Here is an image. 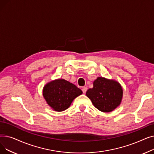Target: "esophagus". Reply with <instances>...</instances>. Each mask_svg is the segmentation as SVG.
Masks as SVG:
<instances>
[{
  "label": "esophagus",
  "mask_w": 154,
  "mask_h": 154,
  "mask_svg": "<svg viewBox=\"0 0 154 154\" xmlns=\"http://www.w3.org/2000/svg\"><path fill=\"white\" fill-rule=\"evenodd\" d=\"M87 88L86 87H82V92H83L84 94H85L86 92H87Z\"/></svg>",
  "instance_id": "1"
}]
</instances>
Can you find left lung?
<instances>
[{
	"label": "left lung",
	"mask_w": 154,
	"mask_h": 154,
	"mask_svg": "<svg viewBox=\"0 0 154 154\" xmlns=\"http://www.w3.org/2000/svg\"><path fill=\"white\" fill-rule=\"evenodd\" d=\"M93 88H89L86 95L98 110L110 112L118 107L123 97V89L115 80L98 77L93 82Z\"/></svg>",
	"instance_id": "obj_1"
}]
</instances>
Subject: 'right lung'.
<instances>
[{"instance_id": "obj_1", "label": "right lung", "mask_w": 154, "mask_h": 154, "mask_svg": "<svg viewBox=\"0 0 154 154\" xmlns=\"http://www.w3.org/2000/svg\"><path fill=\"white\" fill-rule=\"evenodd\" d=\"M82 91L74 84L63 79L47 82L43 88L42 94L47 103L52 110L62 112L68 109Z\"/></svg>"}]
</instances>
